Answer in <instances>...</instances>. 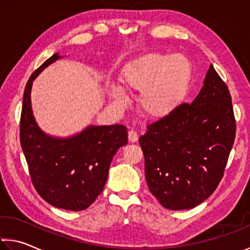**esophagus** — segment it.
<instances>
[{
    "label": "esophagus",
    "instance_id": "obj_1",
    "mask_svg": "<svg viewBox=\"0 0 250 250\" xmlns=\"http://www.w3.org/2000/svg\"><path fill=\"white\" fill-rule=\"evenodd\" d=\"M128 139H129V142H131V144H133V142H137L138 141L137 132L133 131V130H130V131L128 132Z\"/></svg>",
    "mask_w": 250,
    "mask_h": 250
}]
</instances>
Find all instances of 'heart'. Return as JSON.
<instances>
[{
  "label": "heart",
  "instance_id": "1",
  "mask_svg": "<svg viewBox=\"0 0 250 250\" xmlns=\"http://www.w3.org/2000/svg\"><path fill=\"white\" fill-rule=\"evenodd\" d=\"M192 79V64L184 54L146 53L125 65L120 86L112 85L110 97L118 105L125 104V92L140 94L138 108L146 119L169 116L187 97Z\"/></svg>",
  "mask_w": 250,
  "mask_h": 250
}]
</instances>
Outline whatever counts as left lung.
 I'll use <instances>...</instances> for the list:
<instances>
[{
	"label": "left lung",
	"mask_w": 250,
	"mask_h": 250,
	"mask_svg": "<svg viewBox=\"0 0 250 250\" xmlns=\"http://www.w3.org/2000/svg\"><path fill=\"white\" fill-rule=\"evenodd\" d=\"M235 136L230 93L210 64L191 104H180L139 138L150 191L170 210L200 205L219 185Z\"/></svg>",
	"instance_id": "1"
}]
</instances>
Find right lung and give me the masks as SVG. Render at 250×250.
Here are the masks:
<instances>
[{
	"instance_id": "obj_1",
	"label": "right lung",
	"mask_w": 250,
	"mask_h": 250,
	"mask_svg": "<svg viewBox=\"0 0 250 250\" xmlns=\"http://www.w3.org/2000/svg\"><path fill=\"white\" fill-rule=\"evenodd\" d=\"M63 58L59 53L35 70L23 94L20 139L31 179L40 196L53 207L84 210L97 199L108 179L117 150L128 142L125 125H92L70 137H53L33 116L31 89L43 70Z\"/></svg>"
}]
</instances>
